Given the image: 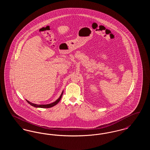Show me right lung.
<instances>
[{
  "label": "right lung",
  "mask_w": 150,
  "mask_h": 150,
  "mask_svg": "<svg viewBox=\"0 0 150 150\" xmlns=\"http://www.w3.org/2000/svg\"><path fill=\"white\" fill-rule=\"evenodd\" d=\"M63 93H64V91L62 92L60 96L59 97V98L56 101H54V102H52L51 103H50V104H47V105H38V104H35V103H33L30 102L28 100H26V101L29 103L30 105L33 106V107H36V108H50V107H53L54 106L56 105L57 103L59 102V100H61V98H62Z\"/></svg>",
  "instance_id": "obj_1"
}]
</instances>
